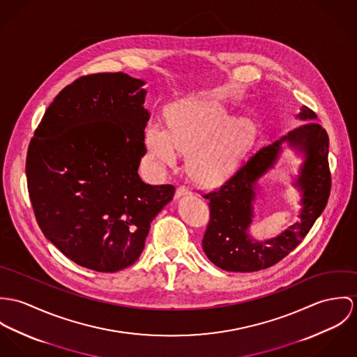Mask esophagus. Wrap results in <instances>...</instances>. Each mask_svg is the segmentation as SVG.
Here are the masks:
<instances>
[{"mask_svg":"<svg viewBox=\"0 0 357 357\" xmlns=\"http://www.w3.org/2000/svg\"><path fill=\"white\" fill-rule=\"evenodd\" d=\"M186 195H190V189L189 188H186V186H178L176 188V192H175L176 197H182V196H186Z\"/></svg>","mask_w":357,"mask_h":357,"instance_id":"obj_1","label":"esophagus"}]
</instances>
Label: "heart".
<instances>
[{
  "mask_svg": "<svg viewBox=\"0 0 357 357\" xmlns=\"http://www.w3.org/2000/svg\"><path fill=\"white\" fill-rule=\"evenodd\" d=\"M226 114L212 101H190L171 108L167 114L168 131L152 123L146 130V144L153 159L174 165L178 152H191L189 165L193 176L204 183H218L229 178L243 158L255 137L249 119L225 123Z\"/></svg>",
  "mask_w": 357,
  "mask_h": 357,
  "instance_id": "b5f03b06",
  "label": "heart"
}]
</instances>
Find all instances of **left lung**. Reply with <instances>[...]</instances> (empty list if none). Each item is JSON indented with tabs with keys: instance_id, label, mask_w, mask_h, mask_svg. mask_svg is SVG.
Masks as SVG:
<instances>
[{
	"instance_id": "1",
	"label": "left lung",
	"mask_w": 357,
	"mask_h": 357,
	"mask_svg": "<svg viewBox=\"0 0 357 357\" xmlns=\"http://www.w3.org/2000/svg\"><path fill=\"white\" fill-rule=\"evenodd\" d=\"M297 118L310 121L260 149L219 189L204 195L209 205V223L202 249L216 267L233 273H253L275 266L300 245L326 208L331 190L328 135L314 121L317 114L308 107H303ZM282 142L305 153L296 183L303 192L301 220L278 238L256 241L247 234L252 218L255 182L273 166Z\"/></svg>"
}]
</instances>
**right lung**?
<instances>
[{"mask_svg": "<svg viewBox=\"0 0 357 357\" xmlns=\"http://www.w3.org/2000/svg\"><path fill=\"white\" fill-rule=\"evenodd\" d=\"M144 84L123 73L80 77L56 96L29 145L27 188L43 236L93 271L134 264L175 193L138 175L151 118Z\"/></svg>", "mask_w": 357, "mask_h": 357, "instance_id": "obj_1", "label": "right lung"}]
</instances>
